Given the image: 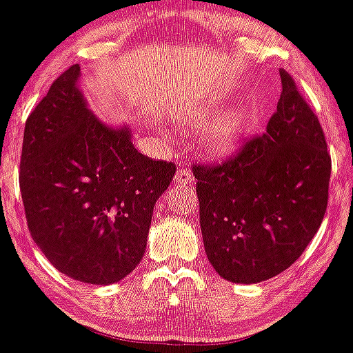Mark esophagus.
<instances>
[{
  "label": "esophagus",
  "instance_id": "obj_1",
  "mask_svg": "<svg viewBox=\"0 0 353 353\" xmlns=\"http://www.w3.org/2000/svg\"><path fill=\"white\" fill-rule=\"evenodd\" d=\"M192 181V172H190V169L185 168V165H181V168L177 169L176 176H174V182H176V184H190Z\"/></svg>",
  "mask_w": 353,
  "mask_h": 353
}]
</instances>
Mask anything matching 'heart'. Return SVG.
<instances>
[{
    "mask_svg": "<svg viewBox=\"0 0 353 353\" xmlns=\"http://www.w3.org/2000/svg\"><path fill=\"white\" fill-rule=\"evenodd\" d=\"M249 117L244 111H232L216 121L209 128L204 141L214 154H229L236 151L244 136Z\"/></svg>",
    "mask_w": 353,
    "mask_h": 353,
    "instance_id": "obj_1",
    "label": "heart"
}]
</instances>
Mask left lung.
I'll use <instances>...</instances> for the list:
<instances>
[{
	"mask_svg": "<svg viewBox=\"0 0 353 353\" xmlns=\"http://www.w3.org/2000/svg\"><path fill=\"white\" fill-rule=\"evenodd\" d=\"M281 99L262 136L217 164H194L205 254L236 283L275 277L301 257L329 202L332 161L317 116L281 70Z\"/></svg>",
	"mask_w": 353,
	"mask_h": 353,
	"instance_id": "obj_1",
	"label": "left lung"
}]
</instances>
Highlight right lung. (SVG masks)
Here are the masks:
<instances>
[{
  "label": "right lung",
  "mask_w": 353,
  "mask_h": 353,
  "mask_svg": "<svg viewBox=\"0 0 353 353\" xmlns=\"http://www.w3.org/2000/svg\"><path fill=\"white\" fill-rule=\"evenodd\" d=\"M79 66L68 68L26 119L19 163L28 229L59 272L119 282L143 259L152 209L176 164L137 152L128 128L86 108Z\"/></svg>",
  "instance_id": "1"
}]
</instances>
